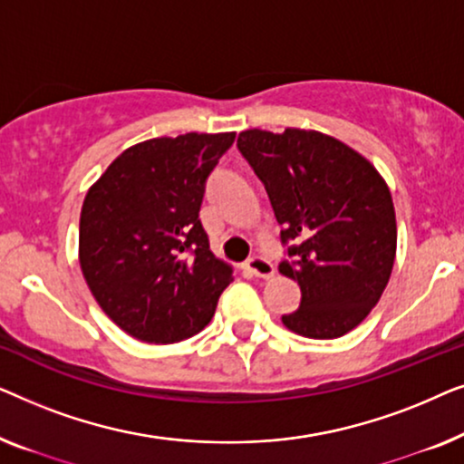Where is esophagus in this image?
<instances>
[{"mask_svg": "<svg viewBox=\"0 0 464 464\" xmlns=\"http://www.w3.org/2000/svg\"><path fill=\"white\" fill-rule=\"evenodd\" d=\"M246 270H249L251 275L257 276V278H272V276H275V266H272L268 259H264L259 256L251 257L249 262H246Z\"/></svg>", "mask_w": 464, "mask_h": 464, "instance_id": "obj_1", "label": "esophagus"}]
</instances>
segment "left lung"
<instances>
[{
	"mask_svg": "<svg viewBox=\"0 0 464 464\" xmlns=\"http://www.w3.org/2000/svg\"><path fill=\"white\" fill-rule=\"evenodd\" d=\"M238 150L262 179L283 243L278 272L300 285V308L283 325L314 340L340 338L365 321L397 253L391 189L357 150L319 130H243Z\"/></svg>",
	"mask_w": 464,
	"mask_h": 464,
	"instance_id": "1",
	"label": "left lung"
}]
</instances>
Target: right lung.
Masks as SVG:
<instances>
[{"label":"right lung","mask_w":464,"mask_h":464,"mask_svg":"<svg viewBox=\"0 0 464 464\" xmlns=\"http://www.w3.org/2000/svg\"><path fill=\"white\" fill-rule=\"evenodd\" d=\"M237 132L156 137L124 150L88 188L82 275L101 310L132 338L173 344L202 332L232 281L208 249L205 179Z\"/></svg>","instance_id":"add662e5"}]
</instances>
